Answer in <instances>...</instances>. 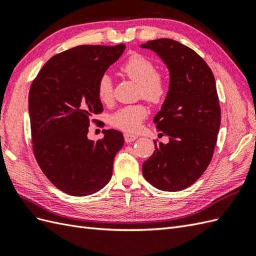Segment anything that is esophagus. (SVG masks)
I'll return each instance as SVG.
<instances>
[{
  "label": "esophagus",
  "mask_w": 256,
  "mask_h": 256,
  "mask_svg": "<svg viewBox=\"0 0 256 256\" xmlns=\"http://www.w3.org/2000/svg\"><path fill=\"white\" fill-rule=\"evenodd\" d=\"M137 138V136L134 134H130V133H124V140H126V142H134Z\"/></svg>",
  "instance_id": "esophagus-1"
}]
</instances>
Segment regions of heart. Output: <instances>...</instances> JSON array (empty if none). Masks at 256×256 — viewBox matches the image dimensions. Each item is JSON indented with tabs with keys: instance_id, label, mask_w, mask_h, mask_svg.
I'll use <instances>...</instances> for the list:
<instances>
[{
	"instance_id": "b5f03b06",
	"label": "heart",
	"mask_w": 256,
	"mask_h": 256,
	"mask_svg": "<svg viewBox=\"0 0 256 256\" xmlns=\"http://www.w3.org/2000/svg\"><path fill=\"white\" fill-rule=\"evenodd\" d=\"M121 71L130 80L140 84V94L152 104H159L166 100L170 83L168 78L158 74L156 64L142 54H133L121 66ZM97 96L104 104L114 102V82L108 74H104L97 82ZM148 114V109L142 104H128L109 116V123L116 128L135 132Z\"/></svg>"
}]
</instances>
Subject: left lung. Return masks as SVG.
I'll list each match as a JSON object with an SVG mask.
<instances>
[{"instance_id": "8db88e82", "label": "left lung", "mask_w": 256, "mask_h": 256, "mask_svg": "<svg viewBox=\"0 0 256 256\" xmlns=\"http://www.w3.org/2000/svg\"><path fill=\"white\" fill-rule=\"evenodd\" d=\"M140 48L154 50L170 72L168 93L154 119L170 142L154 140L142 174L160 190L180 192L199 180L212 160L220 126L215 78L208 64L178 41L156 38Z\"/></svg>"}]
</instances>
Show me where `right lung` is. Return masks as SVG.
<instances>
[{"mask_svg": "<svg viewBox=\"0 0 256 256\" xmlns=\"http://www.w3.org/2000/svg\"><path fill=\"white\" fill-rule=\"evenodd\" d=\"M126 45H80L53 56L32 82L29 116L34 154L42 172L62 192L88 196L106 186L124 144L120 130L88 137L92 118L102 112L97 82ZM96 122L97 120H93Z\"/></svg>", "mask_w": 256, "mask_h": 256, "instance_id": "1", "label": "right lung"}]
</instances>
